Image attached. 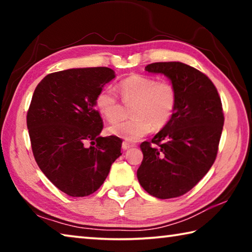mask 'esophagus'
<instances>
[{"mask_svg":"<svg viewBox=\"0 0 252 252\" xmlns=\"http://www.w3.org/2000/svg\"><path fill=\"white\" fill-rule=\"evenodd\" d=\"M131 147H133V144H131V143L126 142V141H123V143H122L123 150H127V149H130Z\"/></svg>","mask_w":252,"mask_h":252,"instance_id":"34e87169","label":"esophagus"}]
</instances>
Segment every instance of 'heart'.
<instances>
[{
	"instance_id": "1",
	"label": "heart",
	"mask_w": 252,
	"mask_h": 252,
	"mask_svg": "<svg viewBox=\"0 0 252 252\" xmlns=\"http://www.w3.org/2000/svg\"><path fill=\"white\" fill-rule=\"evenodd\" d=\"M122 100L133 103L131 120L120 121L108 127V133L135 141L155 129H161L170 121L176 109L177 92L167 81H157L150 76L133 74L118 85ZM95 106L109 122L121 118L122 108L113 89L103 88L96 94Z\"/></svg>"
}]
</instances>
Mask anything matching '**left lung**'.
<instances>
[{
	"instance_id": "obj_1",
	"label": "left lung",
	"mask_w": 252,
	"mask_h": 252,
	"mask_svg": "<svg viewBox=\"0 0 252 252\" xmlns=\"http://www.w3.org/2000/svg\"><path fill=\"white\" fill-rule=\"evenodd\" d=\"M167 76L176 89V109L170 121L141 143L143 160L136 177L148 193L159 199L187 193L216 160L223 112L211 80L181 62L151 63L144 69Z\"/></svg>"
}]
</instances>
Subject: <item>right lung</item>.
Masks as SVG:
<instances>
[{"label": "right lung", "mask_w": 252, "mask_h": 252, "mask_svg": "<svg viewBox=\"0 0 252 252\" xmlns=\"http://www.w3.org/2000/svg\"><path fill=\"white\" fill-rule=\"evenodd\" d=\"M116 78L110 67L48 74L34 90L27 125L34 159L53 185L71 197L99 189L121 153L122 140L101 136L95 97Z\"/></svg>", "instance_id": "obj_1"}]
</instances>
